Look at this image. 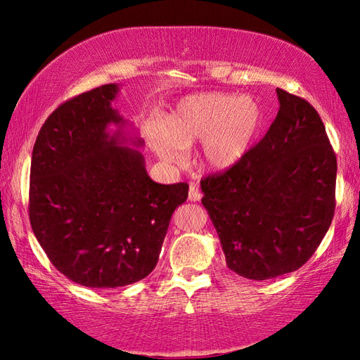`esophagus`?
Instances as JSON below:
<instances>
[{
  "instance_id": "obj_1",
  "label": "esophagus",
  "mask_w": 360,
  "mask_h": 360,
  "mask_svg": "<svg viewBox=\"0 0 360 360\" xmlns=\"http://www.w3.org/2000/svg\"><path fill=\"white\" fill-rule=\"evenodd\" d=\"M202 198V193H201V190H200V187H196V186H190V188H188V201H193V202H196V201H200Z\"/></svg>"
}]
</instances>
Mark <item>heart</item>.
Returning a JSON list of instances; mask_svg holds the SVG:
<instances>
[{"instance_id":"1","label":"heart","mask_w":360,"mask_h":360,"mask_svg":"<svg viewBox=\"0 0 360 360\" xmlns=\"http://www.w3.org/2000/svg\"><path fill=\"white\" fill-rule=\"evenodd\" d=\"M263 111L254 97L210 93L184 98L165 119L147 128V141L170 164L186 160V148L201 142L200 162L212 172L238 164L262 128Z\"/></svg>"}]
</instances>
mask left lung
I'll return each instance as SVG.
<instances>
[{
  "mask_svg": "<svg viewBox=\"0 0 360 360\" xmlns=\"http://www.w3.org/2000/svg\"><path fill=\"white\" fill-rule=\"evenodd\" d=\"M277 96L263 139L232 168L201 179L227 267L249 280L302 267L335 210L338 160L322 119L304 98L280 88Z\"/></svg>",
  "mask_w": 360,
  "mask_h": 360,
  "instance_id": "1",
  "label": "left lung"
}]
</instances>
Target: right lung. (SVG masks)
I'll return each instance as SVG.
<instances>
[{
    "label": "right lung",
    "instance_id": "right-lung-1",
    "mask_svg": "<svg viewBox=\"0 0 360 360\" xmlns=\"http://www.w3.org/2000/svg\"><path fill=\"white\" fill-rule=\"evenodd\" d=\"M117 91L110 83L60 105L38 133L30 164L32 231L56 269L86 288L147 277L188 196L186 182L153 181L142 153L125 147V120L111 106ZM111 123L120 125L112 135Z\"/></svg>",
    "mask_w": 360,
    "mask_h": 360
}]
</instances>
